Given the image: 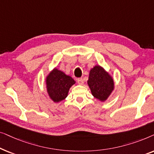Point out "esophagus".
Segmentation results:
<instances>
[{
	"instance_id": "obj_1",
	"label": "esophagus",
	"mask_w": 154,
	"mask_h": 154,
	"mask_svg": "<svg viewBox=\"0 0 154 154\" xmlns=\"http://www.w3.org/2000/svg\"><path fill=\"white\" fill-rule=\"evenodd\" d=\"M77 82L79 84V85H83V80L82 79H79L77 80Z\"/></svg>"
}]
</instances>
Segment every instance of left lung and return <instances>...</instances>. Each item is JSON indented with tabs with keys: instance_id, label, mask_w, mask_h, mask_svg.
Segmentation results:
<instances>
[{
	"instance_id": "1",
	"label": "left lung",
	"mask_w": 154,
	"mask_h": 154,
	"mask_svg": "<svg viewBox=\"0 0 154 154\" xmlns=\"http://www.w3.org/2000/svg\"><path fill=\"white\" fill-rule=\"evenodd\" d=\"M87 83L92 96L102 102L109 97L115 88L113 77L100 65L90 69Z\"/></svg>"
}]
</instances>
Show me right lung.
I'll return each mask as SVG.
<instances>
[{"label": "right lung", "instance_id": "obj_1", "mask_svg": "<svg viewBox=\"0 0 154 154\" xmlns=\"http://www.w3.org/2000/svg\"><path fill=\"white\" fill-rule=\"evenodd\" d=\"M75 83V81L70 75L65 74L56 67L50 71L45 78L48 94L54 103L65 100L68 96L69 89Z\"/></svg>", "mask_w": 154, "mask_h": 154}]
</instances>
